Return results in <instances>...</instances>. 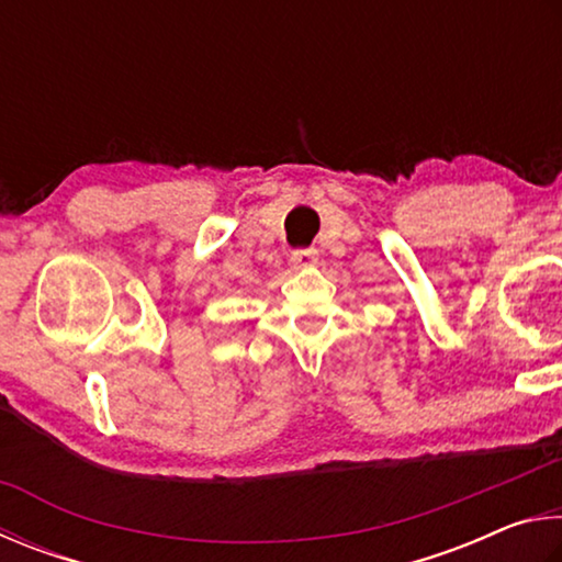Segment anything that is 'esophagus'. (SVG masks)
Returning a JSON list of instances; mask_svg holds the SVG:
<instances>
[{
    "mask_svg": "<svg viewBox=\"0 0 562 562\" xmlns=\"http://www.w3.org/2000/svg\"><path fill=\"white\" fill-rule=\"evenodd\" d=\"M316 261H318L316 249H296L291 254V263L296 266V269H311Z\"/></svg>",
    "mask_w": 562,
    "mask_h": 562,
    "instance_id": "1",
    "label": "esophagus"
}]
</instances>
